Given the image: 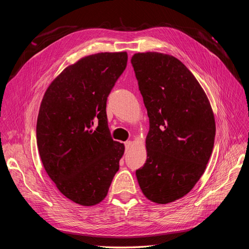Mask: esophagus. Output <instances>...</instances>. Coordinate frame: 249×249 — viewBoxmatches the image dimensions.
I'll return each instance as SVG.
<instances>
[{
    "label": "esophagus",
    "mask_w": 249,
    "mask_h": 249,
    "mask_svg": "<svg viewBox=\"0 0 249 249\" xmlns=\"http://www.w3.org/2000/svg\"><path fill=\"white\" fill-rule=\"evenodd\" d=\"M124 144H125V148L126 149H130L132 147V145H133V142L131 140H129V141H126Z\"/></svg>",
    "instance_id": "34e87169"
}]
</instances>
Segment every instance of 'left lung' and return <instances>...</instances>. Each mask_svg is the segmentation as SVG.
Listing matches in <instances>:
<instances>
[{
	"label": "left lung",
	"instance_id": "obj_1",
	"mask_svg": "<svg viewBox=\"0 0 249 249\" xmlns=\"http://www.w3.org/2000/svg\"><path fill=\"white\" fill-rule=\"evenodd\" d=\"M133 64L149 117L147 159L136 171L150 201L166 205L189 193L212 155L215 117L193 73L168 54L136 53Z\"/></svg>",
	"mask_w": 249,
	"mask_h": 249
}]
</instances>
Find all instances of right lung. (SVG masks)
<instances>
[{"label":"right lung","mask_w":249,"mask_h":249,"mask_svg":"<svg viewBox=\"0 0 249 249\" xmlns=\"http://www.w3.org/2000/svg\"><path fill=\"white\" fill-rule=\"evenodd\" d=\"M126 62V52L83 57L65 67L42 97L36 125L42 165L57 189L81 206L107 196L124 153V143L110 136L106 104Z\"/></svg>","instance_id":"right-lung-1"}]
</instances>
